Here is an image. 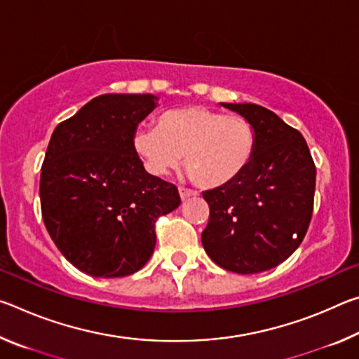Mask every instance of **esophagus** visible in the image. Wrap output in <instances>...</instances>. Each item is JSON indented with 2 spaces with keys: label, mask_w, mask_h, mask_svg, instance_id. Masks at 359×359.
<instances>
[{
  "label": "esophagus",
  "mask_w": 359,
  "mask_h": 359,
  "mask_svg": "<svg viewBox=\"0 0 359 359\" xmlns=\"http://www.w3.org/2000/svg\"><path fill=\"white\" fill-rule=\"evenodd\" d=\"M179 194H180V199L182 201H185V199H188L190 196H194V193L193 190H190V188H184V187H180L179 188Z\"/></svg>",
  "instance_id": "esophagus-1"
}]
</instances>
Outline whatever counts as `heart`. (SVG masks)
<instances>
[{"label":"heart","mask_w":359,"mask_h":359,"mask_svg":"<svg viewBox=\"0 0 359 359\" xmlns=\"http://www.w3.org/2000/svg\"><path fill=\"white\" fill-rule=\"evenodd\" d=\"M257 136L239 115H224L204 106L163 112L155 130H137L131 149L154 177L184 165L194 184L218 188L236 180L250 165Z\"/></svg>","instance_id":"heart-1"}]
</instances>
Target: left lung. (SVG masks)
I'll return each instance as SVG.
<instances>
[{"label":"left lung","mask_w":359,"mask_h":359,"mask_svg":"<svg viewBox=\"0 0 359 359\" xmlns=\"http://www.w3.org/2000/svg\"><path fill=\"white\" fill-rule=\"evenodd\" d=\"M222 106L253 126L257 145L238 179L203 193L210 215L201 241L223 269L258 274L283 263L302 242L317 169L301 133L269 109L252 102Z\"/></svg>","instance_id":"1"}]
</instances>
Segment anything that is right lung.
<instances>
[{
	"label": "right lung",
	"mask_w": 359,
	"mask_h": 359,
	"mask_svg": "<svg viewBox=\"0 0 359 359\" xmlns=\"http://www.w3.org/2000/svg\"><path fill=\"white\" fill-rule=\"evenodd\" d=\"M154 95H101L60 123L41 168L44 224L63 257L93 277H125L147 263L155 222L179 208L177 187L154 177L131 149Z\"/></svg>",
	"instance_id": "obj_1"
}]
</instances>
